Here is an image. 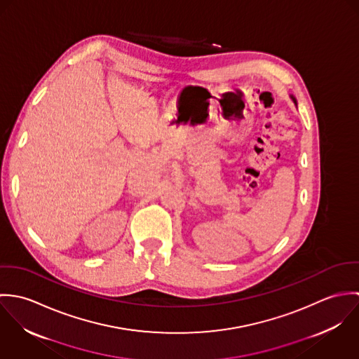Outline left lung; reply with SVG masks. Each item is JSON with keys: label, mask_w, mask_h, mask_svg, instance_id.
<instances>
[{"label": "left lung", "mask_w": 359, "mask_h": 359, "mask_svg": "<svg viewBox=\"0 0 359 359\" xmlns=\"http://www.w3.org/2000/svg\"><path fill=\"white\" fill-rule=\"evenodd\" d=\"M293 101H294V102H296V100H294V98H293Z\"/></svg>", "instance_id": "8db88e82"}]
</instances>
